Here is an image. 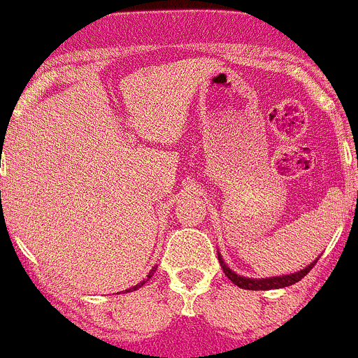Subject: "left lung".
I'll list each match as a JSON object with an SVG mask.
<instances>
[{
	"label": "left lung",
	"instance_id": "obj_1",
	"mask_svg": "<svg viewBox=\"0 0 358 358\" xmlns=\"http://www.w3.org/2000/svg\"><path fill=\"white\" fill-rule=\"evenodd\" d=\"M217 260H220L221 268H223L224 275H227L234 285H237L239 288H244V290H274V288H285L292 287V285L299 283L306 274L313 268V265L316 264V258L313 264H309L308 267L302 268V271L294 272V274H285V275H274V278H264V279H255V278H244V275L236 274L230 267H227L224 260L221 258V255L217 253Z\"/></svg>",
	"mask_w": 358,
	"mask_h": 358
}]
</instances>
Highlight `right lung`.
Wrapping results in <instances>:
<instances>
[{
    "label": "right lung",
    "mask_w": 358,
    "mask_h": 358,
    "mask_svg": "<svg viewBox=\"0 0 358 358\" xmlns=\"http://www.w3.org/2000/svg\"><path fill=\"white\" fill-rule=\"evenodd\" d=\"M155 272H156V268H151V272H149V274H148V279H149V278H152V274H155ZM148 279H144V281H141V283H138V285H135V287L128 288V290H124V292H134V290H138V288H141V287H144L145 281H148Z\"/></svg>",
    "instance_id": "1"
}]
</instances>
